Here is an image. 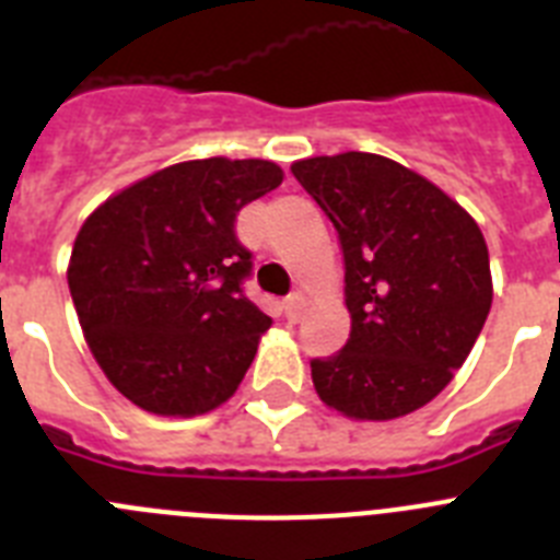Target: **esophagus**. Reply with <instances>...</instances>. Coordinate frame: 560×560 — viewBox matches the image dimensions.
Returning a JSON list of instances; mask_svg holds the SVG:
<instances>
[{"mask_svg": "<svg viewBox=\"0 0 560 560\" xmlns=\"http://www.w3.org/2000/svg\"><path fill=\"white\" fill-rule=\"evenodd\" d=\"M283 311H285V319H289V323H300V316H303V311H305V296L291 294L289 300H285Z\"/></svg>", "mask_w": 560, "mask_h": 560, "instance_id": "34e87169", "label": "esophagus"}]
</instances>
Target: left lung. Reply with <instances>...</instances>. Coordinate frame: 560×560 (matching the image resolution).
<instances>
[{
	"instance_id": "left-lung-1",
	"label": "left lung",
	"mask_w": 560,
	"mask_h": 560,
	"mask_svg": "<svg viewBox=\"0 0 560 560\" xmlns=\"http://www.w3.org/2000/svg\"><path fill=\"white\" fill-rule=\"evenodd\" d=\"M339 235L350 339L311 359L319 398L359 420H393L434 398L491 311L477 221L446 192L378 153L291 165Z\"/></svg>"
}]
</instances>
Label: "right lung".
<instances>
[{"label": "right lung", "mask_w": 560, "mask_h": 560, "mask_svg": "<svg viewBox=\"0 0 560 560\" xmlns=\"http://www.w3.org/2000/svg\"><path fill=\"white\" fill-rule=\"evenodd\" d=\"M283 182L269 160H192L97 207L69 260V294L97 364L153 415H201L237 389L271 319L244 294L241 207Z\"/></svg>", "instance_id": "1"}]
</instances>
